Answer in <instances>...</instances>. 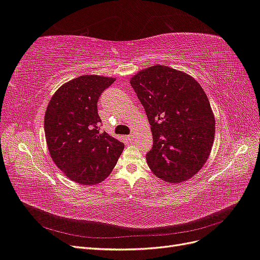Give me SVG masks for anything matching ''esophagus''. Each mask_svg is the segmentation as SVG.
Masks as SVG:
<instances>
[{"mask_svg":"<svg viewBox=\"0 0 260 260\" xmlns=\"http://www.w3.org/2000/svg\"><path fill=\"white\" fill-rule=\"evenodd\" d=\"M127 139H128L129 141H133V140H135V135H133V133H132V135H130V136L127 137Z\"/></svg>","mask_w":260,"mask_h":260,"instance_id":"1","label":"esophagus"}]
</instances>
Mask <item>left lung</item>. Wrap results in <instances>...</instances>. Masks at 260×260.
I'll use <instances>...</instances> for the list:
<instances>
[{
    "mask_svg": "<svg viewBox=\"0 0 260 260\" xmlns=\"http://www.w3.org/2000/svg\"><path fill=\"white\" fill-rule=\"evenodd\" d=\"M130 84L151 124L149 169L168 183L194 177L206 164L215 138V115L201 84L165 65L140 70Z\"/></svg>",
    "mask_w": 260,
    "mask_h": 260,
    "instance_id": "8db88e82",
    "label": "left lung"
}]
</instances>
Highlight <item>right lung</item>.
Segmentation results:
<instances>
[{"label": "right lung", "mask_w": 260, "mask_h": 260, "mask_svg": "<svg viewBox=\"0 0 260 260\" xmlns=\"http://www.w3.org/2000/svg\"><path fill=\"white\" fill-rule=\"evenodd\" d=\"M115 80L99 75L75 78L57 89L46 107L44 132L51 158L76 183H101L123 151L120 141L99 129L98 101Z\"/></svg>", "instance_id": "obj_1"}]
</instances>
